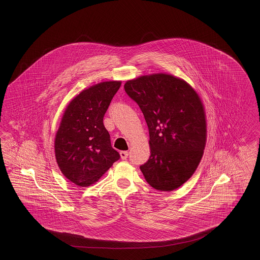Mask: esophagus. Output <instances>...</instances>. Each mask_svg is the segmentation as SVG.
Instances as JSON below:
<instances>
[{"instance_id": "obj_1", "label": "esophagus", "mask_w": 260, "mask_h": 260, "mask_svg": "<svg viewBox=\"0 0 260 260\" xmlns=\"http://www.w3.org/2000/svg\"><path fill=\"white\" fill-rule=\"evenodd\" d=\"M120 155H121V158H122V160H126L128 157L127 150H122V151L120 152Z\"/></svg>"}]
</instances>
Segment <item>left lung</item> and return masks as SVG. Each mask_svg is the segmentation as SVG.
<instances>
[{"label":"left lung","mask_w":260,"mask_h":260,"mask_svg":"<svg viewBox=\"0 0 260 260\" xmlns=\"http://www.w3.org/2000/svg\"><path fill=\"white\" fill-rule=\"evenodd\" d=\"M128 95L143 112L149 159L140 170L160 191L177 189L196 171L206 144V117L198 93L183 79L153 73L128 80Z\"/></svg>","instance_id":"left-lung-1"}]
</instances>
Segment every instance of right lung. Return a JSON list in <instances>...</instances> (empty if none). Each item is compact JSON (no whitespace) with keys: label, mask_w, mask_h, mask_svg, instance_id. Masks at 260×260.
<instances>
[{"label":"right lung","mask_w":260,"mask_h":260,"mask_svg":"<svg viewBox=\"0 0 260 260\" xmlns=\"http://www.w3.org/2000/svg\"><path fill=\"white\" fill-rule=\"evenodd\" d=\"M121 84V81H107L84 89L62 115L55 134V160L61 173L79 187L99 181L120 159L103 118Z\"/></svg>","instance_id":"add662e5"}]
</instances>
